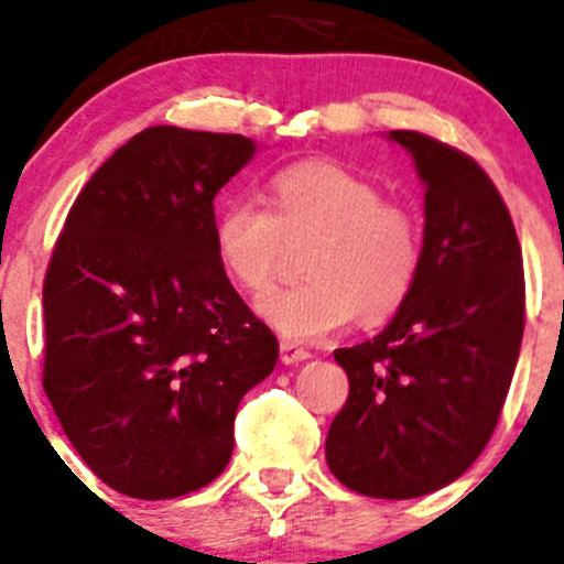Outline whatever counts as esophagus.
<instances>
[{"label":"esophagus","mask_w":564,"mask_h":564,"mask_svg":"<svg viewBox=\"0 0 564 564\" xmlns=\"http://www.w3.org/2000/svg\"><path fill=\"white\" fill-rule=\"evenodd\" d=\"M311 352L305 347H297L294 341H281V360L286 366L292 364H303V360H308Z\"/></svg>","instance_id":"34e87169"}]
</instances>
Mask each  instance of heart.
Here are the masks:
<instances>
[{
    "label": "heart",
    "mask_w": 564,
    "mask_h": 564,
    "mask_svg": "<svg viewBox=\"0 0 564 564\" xmlns=\"http://www.w3.org/2000/svg\"><path fill=\"white\" fill-rule=\"evenodd\" d=\"M305 283L259 300L261 319L294 341H316L355 316L377 322L413 292L424 256L413 209L382 198L369 178L333 162H305L272 178V206L237 198L215 220V250L234 283L264 292L305 248Z\"/></svg>",
    "instance_id": "heart-1"
}]
</instances>
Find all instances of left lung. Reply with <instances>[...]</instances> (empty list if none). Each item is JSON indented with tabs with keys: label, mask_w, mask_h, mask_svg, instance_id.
Returning a JSON list of instances; mask_svg holds the SVG:
<instances>
[{
	"label": "left lung",
	"mask_w": 564,
	"mask_h": 564,
	"mask_svg": "<svg viewBox=\"0 0 564 564\" xmlns=\"http://www.w3.org/2000/svg\"><path fill=\"white\" fill-rule=\"evenodd\" d=\"M424 184V256L413 292L375 338L333 352L349 397L325 460L349 490L415 499L482 455L523 338V259L488 173L419 131H388Z\"/></svg>",
	"instance_id": "left-lung-1"
}]
</instances>
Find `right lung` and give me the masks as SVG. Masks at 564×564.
<instances>
[{
    "mask_svg": "<svg viewBox=\"0 0 564 564\" xmlns=\"http://www.w3.org/2000/svg\"><path fill=\"white\" fill-rule=\"evenodd\" d=\"M242 134L151 126L65 217L43 281V391L101 482L131 499L209 485L278 338L228 281L215 195L253 160Z\"/></svg>",
    "mask_w": 564,
    "mask_h": 564,
    "instance_id": "add662e5",
    "label": "right lung"
}]
</instances>
